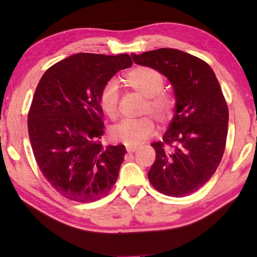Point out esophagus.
Listing matches in <instances>:
<instances>
[{"label":"esophagus","mask_w":257,"mask_h":257,"mask_svg":"<svg viewBox=\"0 0 257 257\" xmlns=\"http://www.w3.org/2000/svg\"><path fill=\"white\" fill-rule=\"evenodd\" d=\"M137 150H138L137 146H127L128 153H134V152H136Z\"/></svg>","instance_id":"obj_1"}]
</instances>
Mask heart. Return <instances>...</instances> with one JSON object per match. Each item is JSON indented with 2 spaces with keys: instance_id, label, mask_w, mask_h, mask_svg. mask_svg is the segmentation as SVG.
Returning a JSON list of instances; mask_svg holds the SVG:
<instances>
[{
  "instance_id": "heart-1",
  "label": "heart",
  "mask_w": 257,
  "mask_h": 257,
  "mask_svg": "<svg viewBox=\"0 0 257 257\" xmlns=\"http://www.w3.org/2000/svg\"><path fill=\"white\" fill-rule=\"evenodd\" d=\"M123 82L129 88L145 98L143 112L150 113L161 124L170 122L175 116L177 101L172 94L165 92L164 78L155 69L138 67L125 73ZM99 107L104 114L114 120L119 115V86L115 81H108L98 95ZM155 133L154 121L150 116L121 121L111 129L110 136L115 142H122L127 146H138Z\"/></svg>"
}]
</instances>
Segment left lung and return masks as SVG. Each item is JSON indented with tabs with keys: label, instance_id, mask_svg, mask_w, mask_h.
<instances>
[{
	"label": "left lung",
	"instance_id": "obj_1",
	"mask_svg": "<svg viewBox=\"0 0 257 257\" xmlns=\"http://www.w3.org/2000/svg\"><path fill=\"white\" fill-rule=\"evenodd\" d=\"M132 58L163 73L177 101L163 141L152 144L156 159L149 180L167 196L193 194L214 175L227 142L229 111L215 73L205 61L175 49L133 53Z\"/></svg>",
	"mask_w": 257,
	"mask_h": 257
}]
</instances>
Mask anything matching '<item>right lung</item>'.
I'll use <instances>...</instances> for the list:
<instances>
[{"label":"right lung","instance_id":"add662e5","mask_svg":"<svg viewBox=\"0 0 257 257\" xmlns=\"http://www.w3.org/2000/svg\"><path fill=\"white\" fill-rule=\"evenodd\" d=\"M133 66L128 54L79 53L46 70L28 112L36 163L51 186L70 201L95 202L118 179L124 145L104 147L98 95L119 70Z\"/></svg>","mask_w":257,"mask_h":257}]
</instances>
